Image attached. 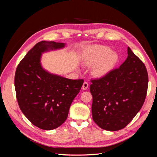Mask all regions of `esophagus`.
<instances>
[{"label": "esophagus", "instance_id": "obj_1", "mask_svg": "<svg viewBox=\"0 0 157 157\" xmlns=\"http://www.w3.org/2000/svg\"><path fill=\"white\" fill-rule=\"evenodd\" d=\"M88 83L86 82H84L83 83V84H82V90H86L88 88Z\"/></svg>", "mask_w": 157, "mask_h": 157}]
</instances>
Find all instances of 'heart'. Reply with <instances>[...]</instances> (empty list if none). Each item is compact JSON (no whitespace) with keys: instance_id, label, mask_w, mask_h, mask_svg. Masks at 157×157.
<instances>
[{"instance_id":"1","label":"heart","mask_w":157,"mask_h":157,"mask_svg":"<svg viewBox=\"0 0 157 157\" xmlns=\"http://www.w3.org/2000/svg\"><path fill=\"white\" fill-rule=\"evenodd\" d=\"M83 61L85 65L92 67L94 77L100 78L108 75L115 68L118 61V56L109 47L97 45L84 51Z\"/></svg>"}]
</instances>
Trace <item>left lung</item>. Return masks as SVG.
<instances>
[{"mask_svg": "<svg viewBox=\"0 0 157 157\" xmlns=\"http://www.w3.org/2000/svg\"><path fill=\"white\" fill-rule=\"evenodd\" d=\"M90 92L94 121L103 130L124 128L144 105L148 86L144 63L128 47V57L119 68L92 80Z\"/></svg>", "mask_w": 157, "mask_h": 157, "instance_id": "left-lung-1", "label": "left lung"}]
</instances>
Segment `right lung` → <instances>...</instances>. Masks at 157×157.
<instances>
[{
    "mask_svg": "<svg viewBox=\"0 0 157 157\" xmlns=\"http://www.w3.org/2000/svg\"><path fill=\"white\" fill-rule=\"evenodd\" d=\"M65 46L54 41L38 42L16 69L14 84L19 107L33 125L42 130L56 129L65 121L84 82L82 79H69L42 67V54Z\"/></svg>",
    "mask_w": 157,
    "mask_h": 157,
    "instance_id": "add662e5",
    "label": "right lung"
}]
</instances>
